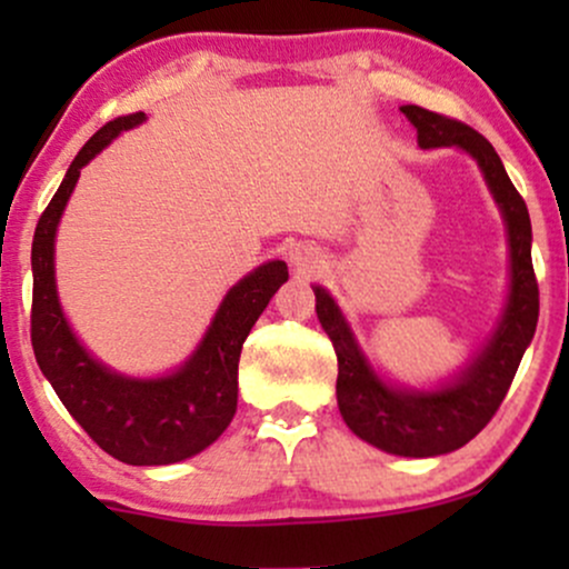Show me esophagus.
Here are the masks:
<instances>
[{"instance_id": "obj_1", "label": "esophagus", "mask_w": 569, "mask_h": 569, "mask_svg": "<svg viewBox=\"0 0 569 569\" xmlns=\"http://www.w3.org/2000/svg\"><path fill=\"white\" fill-rule=\"evenodd\" d=\"M291 262L299 267V270H312L318 264V253L310 251V248H293Z\"/></svg>"}]
</instances>
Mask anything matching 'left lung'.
Masks as SVG:
<instances>
[{"label": "left lung", "mask_w": 569, "mask_h": 569, "mask_svg": "<svg viewBox=\"0 0 569 569\" xmlns=\"http://www.w3.org/2000/svg\"><path fill=\"white\" fill-rule=\"evenodd\" d=\"M401 112L417 128V143L422 149L460 147L479 162L489 192L506 219L511 286L498 329L452 382L436 390H407L385 382L371 369L331 293L323 286H312V291L318 321L337 352V403L348 428L382 452L436 457L466 447L500 409L521 356L535 337L540 299L532 270L530 213L492 143L466 122L428 112L415 103L401 107Z\"/></svg>", "instance_id": "left-lung-1"}]
</instances>
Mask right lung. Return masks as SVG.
Wrapping results in <instances>:
<instances>
[{
  "mask_svg": "<svg viewBox=\"0 0 569 569\" xmlns=\"http://www.w3.org/2000/svg\"><path fill=\"white\" fill-rule=\"evenodd\" d=\"M147 120L143 112L107 122L80 149L67 179L39 217L31 243V345L69 415L98 447L128 466H171L202 452L224 433L238 409V361L243 342L267 302L289 280L286 262H267L234 283L219 305L198 350L173 375L154 380L117 375L98 363L69 329L56 291V230L80 168Z\"/></svg>",
  "mask_w": 569,
  "mask_h": 569,
  "instance_id": "right-lung-1",
  "label": "right lung"
}]
</instances>
